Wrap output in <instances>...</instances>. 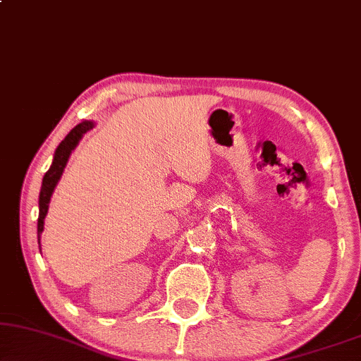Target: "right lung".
I'll return each mask as SVG.
<instances>
[{
	"label": "right lung",
	"mask_w": 361,
	"mask_h": 361,
	"mask_svg": "<svg viewBox=\"0 0 361 361\" xmlns=\"http://www.w3.org/2000/svg\"><path fill=\"white\" fill-rule=\"evenodd\" d=\"M94 127L92 122H82L79 125H75L72 130L67 133L64 140L59 143V147L56 148L54 153V161L47 173L42 178V186H41V193H39V218H37V238H41L42 229H44V218L47 214V209H49V201L52 196V191H54L57 181L64 171L66 163L69 160L71 152L74 150L77 143H79L80 138L87 130Z\"/></svg>",
	"instance_id": "1"
}]
</instances>
